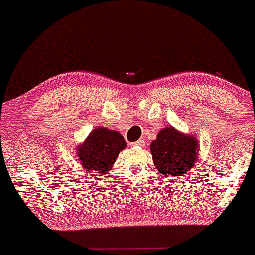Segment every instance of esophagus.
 Masks as SVG:
<instances>
[{
  "instance_id": "1",
  "label": "esophagus",
  "mask_w": 255,
  "mask_h": 255,
  "mask_svg": "<svg viewBox=\"0 0 255 255\" xmlns=\"http://www.w3.org/2000/svg\"><path fill=\"white\" fill-rule=\"evenodd\" d=\"M131 146H142L144 145V140L142 139H139L137 141H133V142H130Z\"/></svg>"
}]
</instances>
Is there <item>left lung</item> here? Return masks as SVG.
<instances>
[{"label":"left lung","mask_w":255,"mask_h":255,"mask_svg":"<svg viewBox=\"0 0 255 255\" xmlns=\"http://www.w3.org/2000/svg\"><path fill=\"white\" fill-rule=\"evenodd\" d=\"M149 148L156 169L169 179L183 176L197 160L196 139L180 133L172 127L162 128Z\"/></svg>","instance_id":"obj_1"}]
</instances>
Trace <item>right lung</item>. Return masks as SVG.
<instances>
[{
  "label": "right lung",
  "mask_w": 255,
  "mask_h": 255,
  "mask_svg": "<svg viewBox=\"0 0 255 255\" xmlns=\"http://www.w3.org/2000/svg\"><path fill=\"white\" fill-rule=\"evenodd\" d=\"M125 146L127 141L121 133L97 128L90 132L87 140L79 147L78 158L86 169L107 174Z\"/></svg>",
  "instance_id": "right-lung-1"
}]
</instances>
